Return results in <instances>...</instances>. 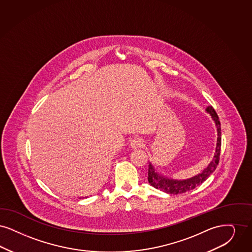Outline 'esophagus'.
<instances>
[{
  "mask_svg": "<svg viewBox=\"0 0 252 252\" xmlns=\"http://www.w3.org/2000/svg\"><path fill=\"white\" fill-rule=\"evenodd\" d=\"M130 145H131V149H133V150L139 149V148H142L143 146H144V140H143L142 138H140V137H134L131 140Z\"/></svg>",
  "mask_w": 252,
  "mask_h": 252,
  "instance_id": "esophagus-1",
  "label": "esophagus"
}]
</instances>
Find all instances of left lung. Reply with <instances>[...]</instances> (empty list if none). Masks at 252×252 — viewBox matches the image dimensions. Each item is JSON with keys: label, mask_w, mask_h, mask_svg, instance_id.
I'll use <instances>...</instances> for the list:
<instances>
[{"label": "left lung", "mask_w": 252, "mask_h": 252, "mask_svg": "<svg viewBox=\"0 0 252 252\" xmlns=\"http://www.w3.org/2000/svg\"><path fill=\"white\" fill-rule=\"evenodd\" d=\"M206 111L211 114L213 120L216 122L217 128H218V143H217L216 154H215L213 161L201 173H199L198 175L195 176L191 179H187L184 181H177V180L164 178L163 176L158 174L155 171L153 164L149 163L148 181L151 184V186H154V188L164 191L165 193L174 194V195L186 193V192H188V191L196 188L199 185H201L205 180H207L209 176L216 170L219 163L220 151H221V127H220L219 116L215 109L213 108V106L207 107Z\"/></svg>", "instance_id": "8db88e82"}]
</instances>
